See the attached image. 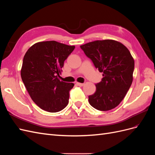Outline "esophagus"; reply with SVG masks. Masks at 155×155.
I'll use <instances>...</instances> for the list:
<instances>
[{"label":"esophagus","instance_id":"34e87169","mask_svg":"<svg viewBox=\"0 0 155 155\" xmlns=\"http://www.w3.org/2000/svg\"><path fill=\"white\" fill-rule=\"evenodd\" d=\"M76 84H77V85H78V86H79V87H83L84 85H85V84L84 83H76Z\"/></svg>","mask_w":155,"mask_h":155}]
</instances>
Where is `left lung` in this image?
I'll return each mask as SVG.
<instances>
[{"instance_id": "8db88e82", "label": "left lung", "mask_w": 155, "mask_h": 155, "mask_svg": "<svg viewBox=\"0 0 155 155\" xmlns=\"http://www.w3.org/2000/svg\"><path fill=\"white\" fill-rule=\"evenodd\" d=\"M87 58L103 78L96 84V91L88 96L96 109L107 111L114 109L123 100L133 82L134 61L129 50L114 40L96 41L81 45Z\"/></svg>"}]
</instances>
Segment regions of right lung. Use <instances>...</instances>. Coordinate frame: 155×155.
Listing matches in <instances>:
<instances>
[{"label": "right lung", "instance_id": "add662e5", "mask_svg": "<svg viewBox=\"0 0 155 155\" xmlns=\"http://www.w3.org/2000/svg\"><path fill=\"white\" fill-rule=\"evenodd\" d=\"M75 48L55 41L40 42L28 50L23 58L21 78L35 104L50 112L63 110L68 104L73 83L58 79L64 61Z\"/></svg>", "mask_w": 155, "mask_h": 155}]
</instances>
